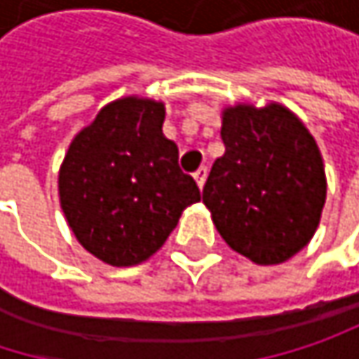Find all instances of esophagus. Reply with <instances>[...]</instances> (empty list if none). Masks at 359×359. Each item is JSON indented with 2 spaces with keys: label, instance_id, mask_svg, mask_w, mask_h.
I'll list each match as a JSON object with an SVG mask.
<instances>
[{
  "label": "esophagus",
  "instance_id": "obj_1",
  "mask_svg": "<svg viewBox=\"0 0 359 359\" xmlns=\"http://www.w3.org/2000/svg\"><path fill=\"white\" fill-rule=\"evenodd\" d=\"M193 179H195V182H197V187H199V189H203L205 179H208V168H205V166H201V168L193 175Z\"/></svg>",
  "mask_w": 359,
  "mask_h": 359
}]
</instances>
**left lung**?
<instances>
[{"mask_svg":"<svg viewBox=\"0 0 359 359\" xmlns=\"http://www.w3.org/2000/svg\"><path fill=\"white\" fill-rule=\"evenodd\" d=\"M220 137L226 151L201 195L220 237L253 264L287 262L312 241L326 201L314 137L276 102L224 108Z\"/></svg>","mask_w":359,"mask_h":359,"instance_id":"8db88e82","label":"left lung"}]
</instances>
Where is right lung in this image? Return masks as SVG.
Masks as SVG:
<instances>
[{"mask_svg": "<svg viewBox=\"0 0 359 359\" xmlns=\"http://www.w3.org/2000/svg\"><path fill=\"white\" fill-rule=\"evenodd\" d=\"M166 108L120 97L70 143L57 175L60 205L76 241L109 266H135L160 250L180 214L201 199L166 139Z\"/></svg>", "mask_w": 359, "mask_h": 359, "instance_id": "1", "label": "right lung"}]
</instances>
